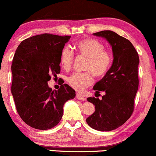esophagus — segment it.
Wrapping results in <instances>:
<instances>
[{"instance_id": "esophagus-1", "label": "esophagus", "mask_w": 156, "mask_h": 156, "mask_svg": "<svg viewBox=\"0 0 156 156\" xmlns=\"http://www.w3.org/2000/svg\"><path fill=\"white\" fill-rule=\"evenodd\" d=\"M76 98L79 101H86V98H84L83 96L80 95L79 93H77L76 94Z\"/></svg>"}]
</instances>
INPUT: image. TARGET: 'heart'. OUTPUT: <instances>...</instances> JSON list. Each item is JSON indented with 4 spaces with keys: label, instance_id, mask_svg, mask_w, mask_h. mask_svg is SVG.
<instances>
[{
    "label": "heart",
    "instance_id": "heart-1",
    "mask_svg": "<svg viewBox=\"0 0 156 156\" xmlns=\"http://www.w3.org/2000/svg\"><path fill=\"white\" fill-rule=\"evenodd\" d=\"M74 48L78 54L87 58L84 69L88 72L73 73L67 78L72 88L82 92L93 82V76L101 78L106 75L112 63V56L108 50L99 41L92 38H85L77 42ZM74 54L69 48L65 47L60 55V64L64 69L72 67Z\"/></svg>",
    "mask_w": 156,
    "mask_h": 156
}]
</instances>
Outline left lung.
<instances>
[{
    "label": "left lung",
    "instance_id": "1",
    "mask_svg": "<svg viewBox=\"0 0 156 156\" xmlns=\"http://www.w3.org/2000/svg\"><path fill=\"white\" fill-rule=\"evenodd\" d=\"M106 39L112 48L113 63L108 72L95 83V94L103 92L102 99L88 98L95 108L87 118V124L99 131L117 129L128 120L134 108V99L139 87L137 51L128 39L112 31L93 34Z\"/></svg>",
    "mask_w": 156,
    "mask_h": 156
}]
</instances>
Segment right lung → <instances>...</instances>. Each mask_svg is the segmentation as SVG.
Segmentation results:
<instances>
[{
	"instance_id": "1",
	"label": "right lung",
	"mask_w": 156,
	"mask_h": 156,
	"mask_svg": "<svg viewBox=\"0 0 156 156\" xmlns=\"http://www.w3.org/2000/svg\"><path fill=\"white\" fill-rule=\"evenodd\" d=\"M71 37L42 34L25 39L12 64V94L20 117L27 125L48 130L58 124L64 105L76 97L67 83L52 90L48 82L60 73V55Z\"/></svg>"
}]
</instances>
